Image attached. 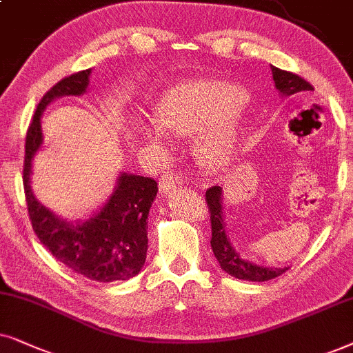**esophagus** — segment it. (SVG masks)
Masks as SVG:
<instances>
[{"label": "esophagus", "instance_id": "1", "mask_svg": "<svg viewBox=\"0 0 353 353\" xmlns=\"http://www.w3.org/2000/svg\"><path fill=\"white\" fill-rule=\"evenodd\" d=\"M179 185H182V179L179 174L168 172L163 174L161 179H159V192H161V194H168V192H171L172 189H176V187Z\"/></svg>", "mask_w": 353, "mask_h": 353}]
</instances>
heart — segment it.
<instances>
[{
    "label": "heart",
    "mask_w": 353,
    "mask_h": 353,
    "mask_svg": "<svg viewBox=\"0 0 353 353\" xmlns=\"http://www.w3.org/2000/svg\"><path fill=\"white\" fill-rule=\"evenodd\" d=\"M243 92L228 82L201 81L177 85L157 108V121L176 137L201 131L196 150L210 166H223L236 153L242 130ZM148 140L163 139L161 129H145Z\"/></svg>",
    "instance_id": "b5f03b06"
}]
</instances>
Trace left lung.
<instances>
[{"label": "left lung", "instance_id": "1", "mask_svg": "<svg viewBox=\"0 0 353 353\" xmlns=\"http://www.w3.org/2000/svg\"><path fill=\"white\" fill-rule=\"evenodd\" d=\"M271 70L274 87L278 88L283 97H292L297 95V93L313 92V87L305 79L299 77L297 74L278 69L274 65H271ZM206 203H208L211 213V248H213V253L219 263L221 270L234 276V278L252 281V283H263V281L274 279L289 270L288 266L266 268L256 265V263L242 258L241 253L234 248L231 239L228 236V228H225L223 210V189L221 187L214 185L206 190Z\"/></svg>", "mask_w": 353, "mask_h": 353}]
</instances>
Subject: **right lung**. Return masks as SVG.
<instances>
[{
    "label": "right lung",
    "instance_id": "right-lung-1",
    "mask_svg": "<svg viewBox=\"0 0 353 353\" xmlns=\"http://www.w3.org/2000/svg\"><path fill=\"white\" fill-rule=\"evenodd\" d=\"M92 69L64 77L51 87L37 106L26 139L23 190L32 228L51 255L77 274L112 283L137 276L148 250V211L157 199L158 184L150 177L121 172L103 206L85 221L70 223L45 208L30 185L32 161L43 145L41 114L61 97H81L87 92Z\"/></svg>",
    "mask_w": 353,
    "mask_h": 353
}]
</instances>
